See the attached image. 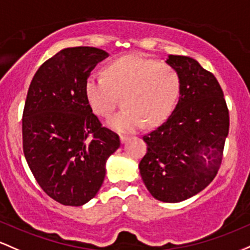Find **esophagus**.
I'll list each match as a JSON object with an SVG mask.
<instances>
[{
	"label": "esophagus",
	"mask_w": 250,
	"mask_h": 250,
	"mask_svg": "<svg viewBox=\"0 0 250 250\" xmlns=\"http://www.w3.org/2000/svg\"><path fill=\"white\" fill-rule=\"evenodd\" d=\"M127 140H128V137L127 136H124V134H122V136H120V142H122L123 144L127 142Z\"/></svg>",
	"instance_id": "obj_1"
}]
</instances>
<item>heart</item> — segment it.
Returning a JSON list of instances; mask_svg holds the SVG:
<instances>
[{
    "label": "heart",
    "mask_w": 250,
    "mask_h": 250,
    "mask_svg": "<svg viewBox=\"0 0 250 250\" xmlns=\"http://www.w3.org/2000/svg\"><path fill=\"white\" fill-rule=\"evenodd\" d=\"M105 77L92 74L85 94L97 116L107 117L124 95V110L108 118L106 125L120 133H131L147 123L156 126L172 111L178 99L181 80L167 64L142 55H126L107 66Z\"/></svg>",
    "instance_id": "obj_1"
}]
</instances>
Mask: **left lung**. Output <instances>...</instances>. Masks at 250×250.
Wrapping results in <instances>:
<instances>
[{"label": "left lung", "mask_w": 250, "mask_h": 250, "mask_svg": "<svg viewBox=\"0 0 250 250\" xmlns=\"http://www.w3.org/2000/svg\"><path fill=\"white\" fill-rule=\"evenodd\" d=\"M181 80L178 103L163 124L143 137L146 155L139 171L156 200L177 203L206 189L217 175L229 132L220 83L195 59L169 55Z\"/></svg>", "instance_id": "obj_1"}]
</instances>
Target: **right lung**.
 <instances>
[{"instance_id":"obj_1","label":"right lung","mask_w":250,"mask_h":250,"mask_svg":"<svg viewBox=\"0 0 250 250\" xmlns=\"http://www.w3.org/2000/svg\"><path fill=\"white\" fill-rule=\"evenodd\" d=\"M108 57L95 47L57 53L35 73L22 119L23 153L44 192L63 206L80 207L97 195L106 161L119 137L103 127L89 107L86 81Z\"/></svg>"}]
</instances>
